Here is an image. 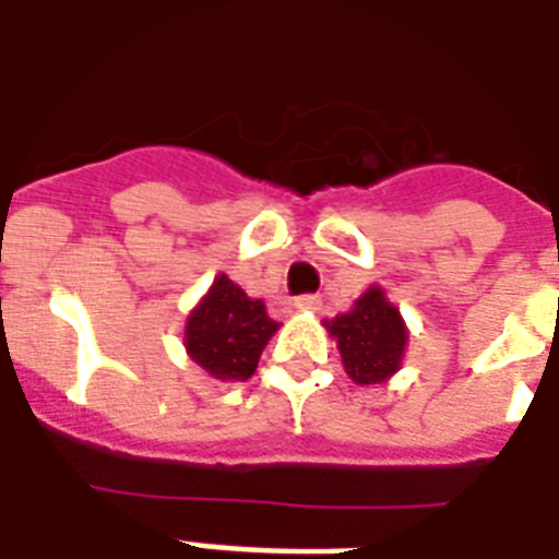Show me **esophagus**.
<instances>
[{"label": "esophagus", "instance_id": "1", "mask_svg": "<svg viewBox=\"0 0 559 559\" xmlns=\"http://www.w3.org/2000/svg\"><path fill=\"white\" fill-rule=\"evenodd\" d=\"M293 307H296V310H301V313H316V310L322 307V298H319V296H298L296 301H293Z\"/></svg>", "mask_w": 559, "mask_h": 559}]
</instances>
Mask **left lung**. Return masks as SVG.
I'll return each mask as SVG.
<instances>
[{
    "label": "left lung",
    "mask_w": 559,
    "mask_h": 559,
    "mask_svg": "<svg viewBox=\"0 0 559 559\" xmlns=\"http://www.w3.org/2000/svg\"><path fill=\"white\" fill-rule=\"evenodd\" d=\"M324 328L336 340L345 373L357 385H377L391 380L403 366L408 328L382 287H368L348 313L324 319Z\"/></svg>",
    "instance_id": "1"
}]
</instances>
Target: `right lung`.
<instances>
[{
    "label": "right lung",
    "mask_w": 559,
    "mask_h": 559,
    "mask_svg": "<svg viewBox=\"0 0 559 559\" xmlns=\"http://www.w3.org/2000/svg\"><path fill=\"white\" fill-rule=\"evenodd\" d=\"M281 324L261 298H249L228 275H217L186 322L188 357L219 382H243L258 368L266 342Z\"/></svg>",
    "instance_id": "1"
}]
</instances>
